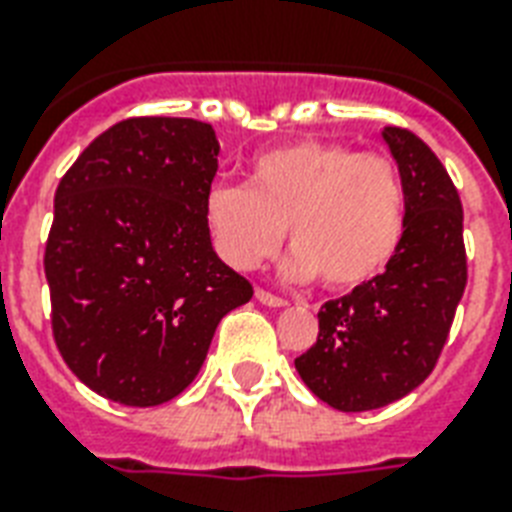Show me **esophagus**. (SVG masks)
<instances>
[{
	"label": "esophagus",
	"mask_w": 512,
	"mask_h": 512,
	"mask_svg": "<svg viewBox=\"0 0 512 512\" xmlns=\"http://www.w3.org/2000/svg\"><path fill=\"white\" fill-rule=\"evenodd\" d=\"M255 297L263 305H271V308H281V305H287V300H284V297L273 295V292H268V289H257Z\"/></svg>",
	"instance_id": "esophagus-1"
}]
</instances>
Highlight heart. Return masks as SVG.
Returning a JSON list of instances; mask_svg holds the SVG:
<instances>
[{"mask_svg":"<svg viewBox=\"0 0 512 512\" xmlns=\"http://www.w3.org/2000/svg\"><path fill=\"white\" fill-rule=\"evenodd\" d=\"M204 223L223 263L249 271L276 252L287 225L289 279L353 289L396 255L406 191L396 162L329 140H295L255 156L247 185H212Z\"/></svg>","mask_w":512,"mask_h":512,"instance_id":"1","label":"heart"}]
</instances>
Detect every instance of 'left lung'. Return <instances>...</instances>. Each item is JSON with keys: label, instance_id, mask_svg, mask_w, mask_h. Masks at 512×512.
<instances>
[{"label": "left lung", "instance_id": "1", "mask_svg": "<svg viewBox=\"0 0 512 512\" xmlns=\"http://www.w3.org/2000/svg\"><path fill=\"white\" fill-rule=\"evenodd\" d=\"M382 138L406 191L404 236L385 271L319 311V340L295 358L303 382L340 412H369L412 393L433 369L468 284L462 201L414 132Z\"/></svg>", "mask_w": 512, "mask_h": 512}]
</instances>
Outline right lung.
I'll return each instance as SVG.
<instances>
[{
    "label": "right lung",
    "instance_id": "1",
    "mask_svg": "<svg viewBox=\"0 0 512 512\" xmlns=\"http://www.w3.org/2000/svg\"><path fill=\"white\" fill-rule=\"evenodd\" d=\"M217 151L209 124L135 116L60 177L44 247L52 337L68 369L108 401L180 396L220 319L252 297L204 223Z\"/></svg>",
    "mask_w": 512,
    "mask_h": 512
}]
</instances>
